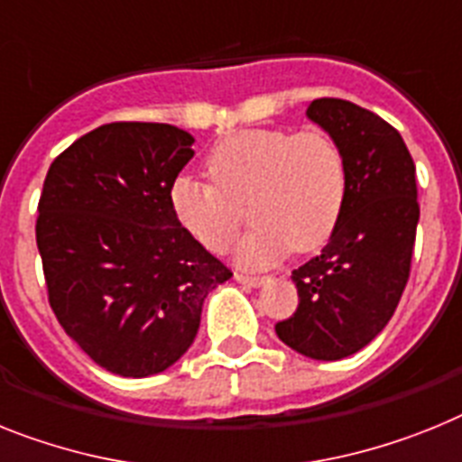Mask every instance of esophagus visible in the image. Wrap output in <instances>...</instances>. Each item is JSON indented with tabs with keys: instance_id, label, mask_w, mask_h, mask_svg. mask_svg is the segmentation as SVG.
Segmentation results:
<instances>
[{
	"instance_id": "1",
	"label": "esophagus",
	"mask_w": 462,
	"mask_h": 462,
	"mask_svg": "<svg viewBox=\"0 0 462 462\" xmlns=\"http://www.w3.org/2000/svg\"><path fill=\"white\" fill-rule=\"evenodd\" d=\"M235 279H237L239 284H244V286H263L267 282V277H249V274H235Z\"/></svg>"
}]
</instances>
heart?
Returning <instances> with one entry per match:
<instances>
[{"mask_svg": "<svg viewBox=\"0 0 462 462\" xmlns=\"http://www.w3.org/2000/svg\"><path fill=\"white\" fill-rule=\"evenodd\" d=\"M208 183L178 178L171 207L178 223L220 254L237 237L242 208L254 230L237 246L242 267H267L286 251L321 249L338 225L347 195L343 150L324 131L246 129L213 145Z\"/></svg>", "mask_w": 462, "mask_h": 462, "instance_id": "heart-1", "label": "heart"}]
</instances>
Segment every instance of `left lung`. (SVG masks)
<instances>
[{"mask_svg": "<svg viewBox=\"0 0 462 462\" xmlns=\"http://www.w3.org/2000/svg\"><path fill=\"white\" fill-rule=\"evenodd\" d=\"M305 115L343 150L347 195L327 246L291 273L298 310L274 331L298 355L336 362L366 347L404 293L420 218L416 166L399 131L350 100L317 98Z\"/></svg>", "mask_w": 462, "mask_h": 462, "instance_id": "1", "label": "left lung"}]
</instances>
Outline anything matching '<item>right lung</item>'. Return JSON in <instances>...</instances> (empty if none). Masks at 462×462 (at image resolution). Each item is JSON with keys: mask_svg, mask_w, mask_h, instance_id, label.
Here are the masks:
<instances>
[{"mask_svg": "<svg viewBox=\"0 0 462 462\" xmlns=\"http://www.w3.org/2000/svg\"><path fill=\"white\" fill-rule=\"evenodd\" d=\"M192 143L171 124H103L46 173L37 249L49 303L69 338L124 378L173 366L207 296L232 277L173 213Z\"/></svg>", "mask_w": 462, "mask_h": 462, "instance_id": "add662e5", "label": "right lung"}]
</instances>
